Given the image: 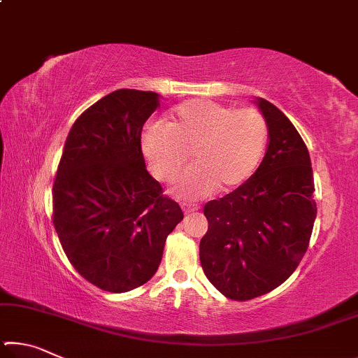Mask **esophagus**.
<instances>
[{
    "label": "esophagus",
    "instance_id": "34e87169",
    "mask_svg": "<svg viewBox=\"0 0 358 358\" xmlns=\"http://www.w3.org/2000/svg\"><path fill=\"white\" fill-rule=\"evenodd\" d=\"M181 208H183L185 215H191V213H194V211H197V210H199L197 205H186V203L181 205Z\"/></svg>",
    "mask_w": 358,
    "mask_h": 358
}]
</instances>
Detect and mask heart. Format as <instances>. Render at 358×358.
Masks as SVG:
<instances>
[{"instance_id":"heart-1","label":"heart","mask_w":358,"mask_h":358,"mask_svg":"<svg viewBox=\"0 0 358 358\" xmlns=\"http://www.w3.org/2000/svg\"><path fill=\"white\" fill-rule=\"evenodd\" d=\"M266 141L268 124L257 108L191 99L175 106L166 123H150L141 147L150 172L164 183L178 177L189 153L192 167L172 192L197 201L243 186L257 171Z\"/></svg>"}]
</instances>
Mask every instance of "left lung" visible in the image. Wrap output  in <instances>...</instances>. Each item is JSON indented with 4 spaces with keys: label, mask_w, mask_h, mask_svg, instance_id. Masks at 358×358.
<instances>
[{
    "label": "left lung",
    "mask_w": 358,
    "mask_h": 358,
    "mask_svg": "<svg viewBox=\"0 0 358 358\" xmlns=\"http://www.w3.org/2000/svg\"><path fill=\"white\" fill-rule=\"evenodd\" d=\"M262 162L243 186L205 203L208 230L199 254L205 276L230 300H251L294 273L310 245L317 208L310 153L299 131L266 99Z\"/></svg>",
    "instance_id": "obj_1"
}]
</instances>
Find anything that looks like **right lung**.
Wrapping results in <instances>:
<instances>
[{
    "label": "right lung",
    "mask_w": 358,
    "mask_h": 358,
    "mask_svg": "<svg viewBox=\"0 0 358 358\" xmlns=\"http://www.w3.org/2000/svg\"><path fill=\"white\" fill-rule=\"evenodd\" d=\"M159 94L117 90L76 120L53 181V226L69 262L107 292L151 280L180 205L145 167L141 136Z\"/></svg>",
    "instance_id": "obj_1"
}]
</instances>
